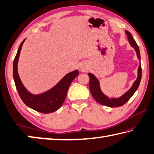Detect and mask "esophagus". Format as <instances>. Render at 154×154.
<instances>
[{"instance_id": "34e87169", "label": "esophagus", "mask_w": 154, "mask_h": 154, "mask_svg": "<svg viewBox=\"0 0 154 154\" xmlns=\"http://www.w3.org/2000/svg\"><path fill=\"white\" fill-rule=\"evenodd\" d=\"M82 69H83V68H82Z\"/></svg>"}]
</instances>
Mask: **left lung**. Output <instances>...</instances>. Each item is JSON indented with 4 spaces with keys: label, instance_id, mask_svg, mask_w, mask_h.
Instances as JSON below:
<instances>
[{
    "label": "left lung",
    "instance_id": "1",
    "mask_svg": "<svg viewBox=\"0 0 154 154\" xmlns=\"http://www.w3.org/2000/svg\"><path fill=\"white\" fill-rule=\"evenodd\" d=\"M126 33L128 36V39L129 43L132 48H133L135 51L137 52V58H139L140 60V51L139 46L134 41L133 36L131 35V33L128 32V30H126ZM141 74H142V69H141V65L139 64V69H138V77L137 80L134 82L133 85L131 87V88L124 94V95L117 98H109L106 95L104 94L102 91L100 90V83L94 75L93 74L89 72L88 75L90 77V90L91 94L92 95L93 98L95 100L99 103L100 105H105L109 106V107H118V106H120L124 105L125 103L128 101L129 99L132 97V95L134 94V92H136L139 86L140 79H141Z\"/></svg>",
    "mask_w": 154,
    "mask_h": 154
}]
</instances>
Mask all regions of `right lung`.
Returning <instances> with one entry per match:
<instances>
[{
  "label": "right lung",
  "mask_w": 154,
  "mask_h": 154,
  "mask_svg": "<svg viewBox=\"0 0 154 154\" xmlns=\"http://www.w3.org/2000/svg\"><path fill=\"white\" fill-rule=\"evenodd\" d=\"M26 39L21 43L14 61V79L15 87L21 99L26 105L38 112L50 113L58 110L64 103L69 88L72 81L79 75L77 70L66 74L55 86L40 94H32L28 92L21 82L17 72V62L20 51Z\"/></svg>",
  "instance_id": "obj_1"
}]
</instances>
